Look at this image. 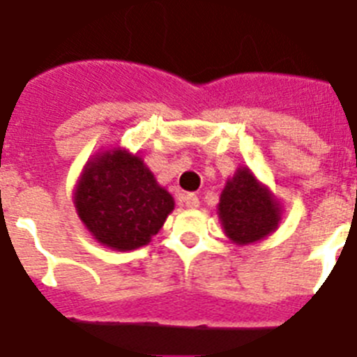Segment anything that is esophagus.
Listing matches in <instances>:
<instances>
[{
    "label": "esophagus",
    "mask_w": 357,
    "mask_h": 357,
    "mask_svg": "<svg viewBox=\"0 0 357 357\" xmlns=\"http://www.w3.org/2000/svg\"><path fill=\"white\" fill-rule=\"evenodd\" d=\"M182 200H184L185 208H191V210H193V208H199V197L193 195V193H188V195H184L182 197Z\"/></svg>",
    "instance_id": "34e87169"
}]
</instances>
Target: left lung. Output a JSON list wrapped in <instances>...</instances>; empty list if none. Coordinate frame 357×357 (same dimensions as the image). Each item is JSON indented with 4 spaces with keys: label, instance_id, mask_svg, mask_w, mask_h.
Masks as SVG:
<instances>
[{
    "label": "left lung",
    "instance_id": "1",
    "mask_svg": "<svg viewBox=\"0 0 357 357\" xmlns=\"http://www.w3.org/2000/svg\"><path fill=\"white\" fill-rule=\"evenodd\" d=\"M219 219L226 237L243 246L278 229L281 206L248 167H238L220 193Z\"/></svg>",
    "mask_w": 357,
    "mask_h": 357
}]
</instances>
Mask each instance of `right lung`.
<instances>
[{
    "label": "right lung",
    "instance_id": "1",
    "mask_svg": "<svg viewBox=\"0 0 357 357\" xmlns=\"http://www.w3.org/2000/svg\"><path fill=\"white\" fill-rule=\"evenodd\" d=\"M75 208L98 243L129 252L158 234L175 200L142 158L114 147L85 164L75 190Z\"/></svg>",
    "mask_w": 357,
    "mask_h": 357
}]
</instances>
